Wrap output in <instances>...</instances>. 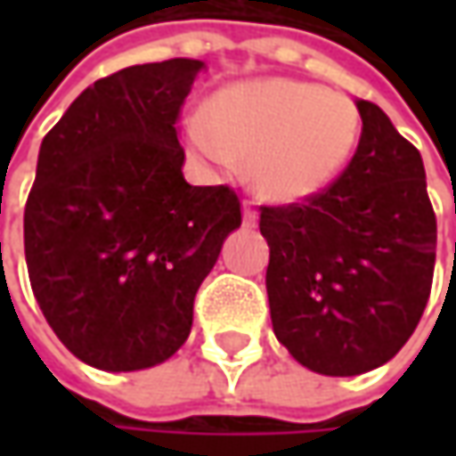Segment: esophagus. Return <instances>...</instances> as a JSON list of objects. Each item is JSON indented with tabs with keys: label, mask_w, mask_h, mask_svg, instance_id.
<instances>
[{
	"label": "esophagus",
	"mask_w": 456,
	"mask_h": 456,
	"mask_svg": "<svg viewBox=\"0 0 456 456\" xmlns=\"http://www.w3.org/2000/svg\"><path fill=\"white\" fill-rule=\"evenodd\" d=\"M256 223H258V213L251 208V202H243V225L246 228H256Z\"/></svg>",
	"instance_id": "1"
}]
</instances>
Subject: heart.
Returning a JSON list of instances; mask_svg holds the SVG:
<instances>
[{
	"instance_id": "b5f03b06",
	"label": "heart",
	"mask_w": 456,
	"mask_h": 456,
	"mask_svg": "<svg viewBox=\"0 0 456 456\" xmlns=\"http://www.w3.org/2000/svg\"><path fill=\"white\" fill-rule=\"evenodd\" d=\"M360 134L353 98L289 78L236 83L190 116V151L216 167L248 159L256 192L297 202L322 192L347 165Z\"/></svg>"
}]
</instances>
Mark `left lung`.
Segmentation results:
<instances>
[{
  "label": "left lung",
  "instance_id": "left-lung-1",
  "mask_svg": "<svg viewBox=\"0 0 456 456\" xmlns=\"http://www.w3.org/2000/svg\"><path fill=\"white\" fill-rule=\"evenodd\" d=\"M353 159L322 192L261 205L276 340L322 376L388 362L429 302L436 216L421 154L370 101Z\"/></svg>",
  "mask_w": 456,
  "mask_h": 456
}]
</instances>
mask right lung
<instances>
[{
	"mask_svg": "<svg viewBox=\"0 0 456 456\" xmlns=\"http://www.w3.org/2000/svg\"><path fill=\"white\" fill-rule=\"evenodd\" d=\"M200 61L96 80L45 134L25 205V258L45 320L98 370L172 358L202 279L240 225L228 184L183 177L177 118Z\"/></svg>",
	"mask_w": 456,
	"mask_h": 456,
	"instance_id": "add662e5",
	"label": "right lung"
}]
</instances>
